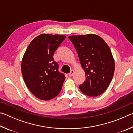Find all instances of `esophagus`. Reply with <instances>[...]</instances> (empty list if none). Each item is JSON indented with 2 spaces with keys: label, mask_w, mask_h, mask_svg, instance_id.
<instances>
[{
  "label": "esophagus",
  "mask_w": 133,
  "mask_h": 133,
  "mask_svg": "<svg viewBox=\"0 0 133 133\" xmlns=\"http://www.w3.org/2000/svg\"><path fill=\"white\" fill-rule=\"evenodd\" d=\"M74 73H75V70H71L69 73V76H72L74 75Z\"/></svg>",
  "instance_id": "obj_1"
}]
</instances>
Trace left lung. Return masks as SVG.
<instances>
[{"label":"left lung","mask_w":133,"mask_h":133,"mask_svg":"<svg viewBox=\"0 0 133 133\" xmlns=\"http://www.w3.org/2000/svg\"><path fill=\"white\" fill-rule=\"evenodd\" d=\"M69 39L75 46L86 77L80 90L90 97L100 95L109 87L115 69L109 46L94 34L70 36Z\"/></svg>","instance_id":"8db88e82"}]
</instances>
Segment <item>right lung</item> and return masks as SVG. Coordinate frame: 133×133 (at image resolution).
Instances as JSON below:
<instances>
[{"mask_svg": "<svg viewBox=\"0 0 133 133\" xmlns=\"http://www.w3.org/2000/svg\"><path fill=\"white\" fill-rule=\"evenodd\" d=\"M65 38L64 35H40L24 54L21 64L24 81L31 93L40 100H51L62 90L66 77L58 71L53 55Z\"/></svg>", "mask_w": 133, "mask_h": 133, "instance_id": "1", "label": "right lung"}]
</instances>
